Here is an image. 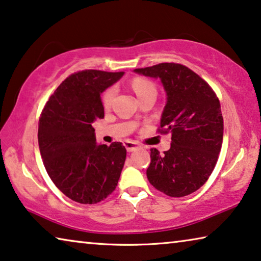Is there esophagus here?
<instances>
[{
  "label": "esophagus",
  "mask_w": 261,
  "mask_h": 261,
  "mask_svg": "<svg viewBox=\"0 0 261 261\" xmlns=\"http://www.w3.org/2000/svg\"><path fill=\"white\" fill-rule=\"evenodd\" d=\"M123 146L126 147L127 151H133V150L136 149V148H139L138 143L134 142V141H129V140H127V141L123 142Z\"/></svg>",
  "instance_id": "esophagus-1"
}]
</instances>
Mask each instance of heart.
<instances>
[{
	"label": "heart",
	"mask_w": 261,
	"mask_h": 261,
	"mask_svg": "<svg viewBox=\"0 0 261 261\" xmlns=\"http://www.w3.org/2000/svg\"><path fill=\"white\" fill-rule=\"evenodd\" d=\"M132 86H133V89L135 91V93L138 94V97L143 93H147V92L155 91V87L153 84H151L150 82H148V80H146V79H142V78L134 79L133 83H132ZM114 95H115V90L108 89L102 95L103 106H106V107L110 106L112 101H113Z\"/></svg>",
	"instance_id": "b5f03b06"
}]
</instances>
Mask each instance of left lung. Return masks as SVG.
Instances as JSON below:
<instances>
[{"label":"left lung","instance_id":"obj_1","mask_svg":"<svg viewBox=\"0 0 261 261\" xmlns=\"http://www.w3.org/2000/svg\"><path fill=\"white\" fill-rule=\"evenodd\" d=\"M135 73L161 82L166 106L162 133H171L170 149H150L148 181L170 197H183L207 181L223 142L220 103L209 84L181 64L161 63Z\"/></svg>","mask_w":261,"mask_h":261}]
</instances>
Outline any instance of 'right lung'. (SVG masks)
I'll list each match as a JSON object with an SVG mask.
<instances>
[{
	"instance_id": "1",
	"label": "right lung",
	"mask_w": 261,
	"mask_h": 261,
	"mask_svg": "<svg viewBox=\"0 0 261 261\" xmlns=\"http://www.w3.org/2000/svg\"><path fill=\"white\" fill-rule=\"evenodd\" d=\"M123 72L98 70L71 74L42 112L38 144L52 182L74 202L95 204L112 194L121 175L126 148L97 142L95 120L103 118L101 93Z\"/></svg>"
}]
</instances>
